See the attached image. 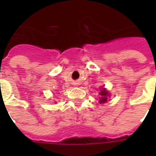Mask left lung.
<instances>
[{"label":"left lung","instance_id":"8db88e82","mask_svg":"<svg viewBox=\"0 0 156 156\" xmlns=\"http://www.w3.org/2000/svg\"><path fill=\"white\" fill-rule=\"evenodd\" d=\"M99 95L101 96V97H100V99H99V103H100V104L106 103L107 100H108V97L109 96L108 91H107L105 88H103L101 89L100 93H99Z\"/></svg>","mask_w":156,"mask_h":156}]
</instances>
